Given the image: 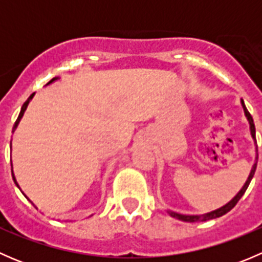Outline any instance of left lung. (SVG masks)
<instances>
[{
  "label": "left lung",
  "instance_id": "left-lung-1",
  "mask_svg": "<svg viewBox=\"0 0 262 262\" xmlns=\"http://www.w3.org/2000/svg\"><path fill=\"white\" fill-rule=\"evenodd\" d=\"M241 105H242V107H244V113H245L246 119H247V121H248V125H250V133H251V137H252V139H253V144H255V152H256L255 163L252 165V168H251L250 175H248V178H247V180H246L245 185L242 186V189L239 190L238 192H237L236 196H234L233 199L229 200V202L227 203L226 205H223V207H221V208H218V209L213 210V212L205 213V214H199V215H190V214H180V213L173 212V210L167 209V213L170 214L172 218H176V219H179V221H182V222H190V223H192V222H205V221H210V219L219 218V216H222V215H224L226 213H228L229 210H231L232 208H233L234 205L238 203V200L241 199L242 195H244L246 190H247L248 185H250V182H251V180H252L253 175H255L258 157H257V143H256V130H255V124H253V119H252V116H251L250 113H248V110L246 109V105H245L244 100H242V99H241Z\"/></svg>",
  "mask_w": 262,
  "mask_h": 262
}]
</instances>
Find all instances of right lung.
Segmentation results:
<instances>
[{
    "instance_id": "add662e5",
    "label": "right lung",
    "mask_w": 262,
    "mask_h": 262,
    "mask_svg": "<svg viewBox=\"0 0 262 262\" xmlns=\"http://www.w3.org/2000/svg\"><path fill=\"white\" fill-rule=\"evenodd\" d=\"M59 78H60V77H58V76H57V77L52 78V80H50V81L48 82V84H50V83H53V82H55V81H58V80H59ZM34 95H35V92H34V94H31V95H30V96H29V99H28V100H26V101H25V102H24L23 107H21V112H20V114H18V118H17L16 123H15L14 128H12V133H14V132H15V130H16V128H17L18 123H20L21 118H23V116H24V113H25V112H26V109H28V105H29V102H30V101H31V100H33ZM11 142H12V141H11ZM11 147H12V146H11V143H10V148H11ZM11 167H12V163H11ZM12 179H14V182H15V184H16V186L18 187V189H20V190H21L20 185H18V182L16 181V178H15V175H14V167H12ZM21 192H23V194H24V196H25V198H26V199H28V200H29V202H30V203H31V204H33V205H34V207H35V208H36V205H35V204H34V203H33V202H31V200H30V199H29V198H28V196H26V195H25V192H24V191H23V190H21ZM36 209H38V208H36Z\"/></svg>"
}]
</instances>
